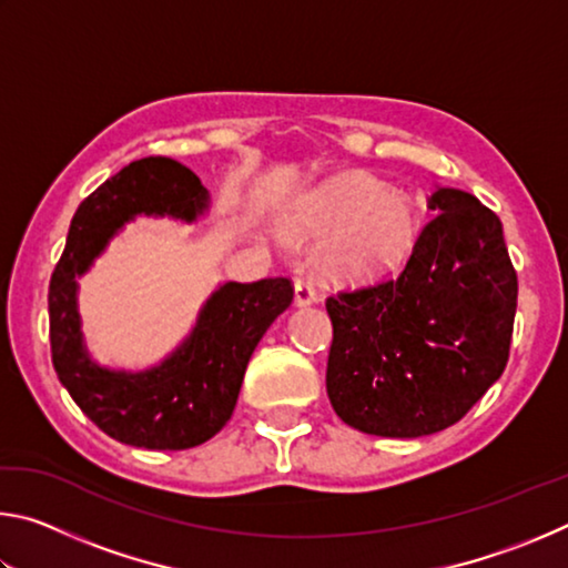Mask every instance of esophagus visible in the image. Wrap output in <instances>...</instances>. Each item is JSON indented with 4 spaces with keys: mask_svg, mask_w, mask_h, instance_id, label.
Masks as SVG:
<instances>
[{
    "mask_svg": "<svg viewBox=\"0 0 568 568\" xmlns=\"http://www.w3.org/2000/svg\"><path fill=\"white\" fill-rule=\"evenodd\" d=\"M318 301V293H315V287L311 281H305V277H297L295 281V305H311Z\"/></svg>",
    "mask_w": 568,
    "mask_h": 568,
    "instance_id": "1",
    "label": "esophagus"
}]
</instances>
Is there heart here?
Here are the masks:
<instances>
[{
	"label": "heart",
	"instance_id": "obj_1",
	"mask_svg": "<svg viewBox=\"0 0 568 568\" xmlns=\"http://www.w3.org/2000/svg\"><path fill=\"white\" fill-rule=\"evenodd\" d=\"M285 230L301 243L323 237L321 273L333 283L361 285L408 261L420 237V215L406 192L348 172L307 192L287 215Z\"/></svg>",
	"mask_w": 568,
	"mask_h": 568
}]
</instances>
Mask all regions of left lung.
I'll return each instance as SVG.
<instances>
[{"label":"left lung","mask_w":568,"mask_h":568,"mask_svg":"<svg viewBox=\"0 0 568 568\" xmlns=\"http://www.w3.org/2000/svg\"><path fill=\"white\" fill-rule=\"evenodd\" d=\"M428 210L438 215L398 277L325 301V388L341 420L363 434H438L506 368L518 281L501 220L456 187H438Z\"/></svg>","instance_id":"left-lung-1"}]
</instances>
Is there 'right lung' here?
Returning <instances> with one entry per match:
<instances>
[{
    "instance_id": "add662e5",
    "label": "right lung",
    "mask_w": 568,
    "mask_h": 568,
    "mask_svg": "<svg viewBox=\"0 0 568 568\" xmlns=\"http://www.w3.org/2000/svg\"><path fill=\"white\" fill-rule=\"evenodd\" d=\"M195 172L170 158H142L82 200L50 281V343L57 378L94 426L114 440L152 450L205 444L233 416L250 355L293 303L287 277L223 283L207 297L180 348L148 371H110L84 348L77 277L110 237L138 215L192 223L207 210Z\"/></svg>"
}]
</instances>
